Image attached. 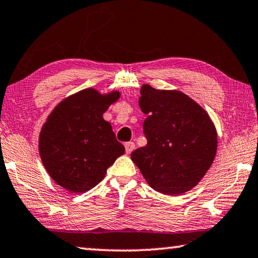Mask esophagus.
I'll return each mask as SVG.
<instances>
[{"instance_id": "1", "label": "esophagus", "mask_w": 258, "mask_h": 258, "mask_svg": "<svg viewBox=\"0 0 258 258\" xmlns=\"http://www.w3.org/2000/svg\"><path fill=\"white\" fill-rule=\"evenodd\" d=\"M136 148V145L133 144V142H126L125 144V150H126V154H131L132 151Z\"/></svg>"}]
</instances>
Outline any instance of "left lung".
Returning a JSON list of instances; mask_svg holds the SVG:
<instances>
[{
    "label": "left lung",
    "mask_w": 258,
    "mask_h": 258,
    "mask_svg": "<svg viewBox=\"0 0 258 258\" xmlns=\"http://www.w3.org/2000/svg\"><path fill=\"white\" fill-rule=\"evenodd\" d=\"M139 105L147 114V146L131 158L151 188L165 195L190 190L204 177L217 151V132L209 114L179 91L141 87Z\"/></svg>",
    "instance_id": "obj_1"
}]
</instances>
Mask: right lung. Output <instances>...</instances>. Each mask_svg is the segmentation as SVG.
I'll return each instance as SVG.
<instances>
[{
  "mask_svg": "<svg viewBox=\"0 0 258 258\" xmlns=\"http://www.w3.org/2000/svg\"><path fill=\"white\" fill-rule=\"evenodd\" d=\"M119 92L80 91L60 102L40 133L39 151L47 172L72 193H85L102 181L109 166L125 153L110 122L103 119Z\"/></svg>",
  "mask_w": 258,
  "mask_h": 258,
  "instance_id": "1",
  "label": "right lung"
}]
</instances>
